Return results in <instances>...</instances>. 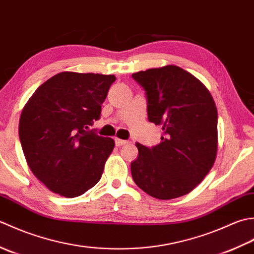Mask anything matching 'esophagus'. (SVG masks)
<instances>
[{"label":"esophagus","instance_id":"obj_1","mask_svg":"<svg viewBox=\"0 0 254 254\" xmlns=\"http://www.w3.org/2000/svg\"><path fill=\"white\" fill-rule=\"evenodd\" d=\"M126 143H128V141L123 140V139H120V138H115V144L117 147L124 146V144H126Z\"/></svg>","mask_w":254,"mask_h":254}]
</instances>
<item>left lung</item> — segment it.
I'll return each mask as SVG.
<instances>
[{
	"mask_svg": "<svg viewBox=\"0 0 254 254\" xmlns=\"http://www.w3.org/2000/svg\"><path fill=\"white\" fill-rule=\"evenodd\" d=\"M147 98L148 121L162 127L161 142L136 143L131 175L139 189L158 199L189 194L213 168L217 153V108L209 91L177 65L132 74Z\"/></svg>",
	"mask_w": 254,
	"mask_h": 254,
	"instance_id": "8db88e82",
	"label": "left lung"
}]
</instances>
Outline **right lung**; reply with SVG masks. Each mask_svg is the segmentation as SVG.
I'll list each match as a JSON object with an SVG mask.
<instances>
[{"instance_id":"obj_1","label":"right lung","mask_w":254,"mask_h":254,"mask_svg":"<svg viewBox=\"0 0 254 254\" xmlns=\"http://www.w3.org/2000/svg\"><path fill=\"white\" fill-rule=\"evenodd\" d=\"M115 75L61 72L23 108L19 140L29 169L51 192L76 197L92 189L115 142L85 130L101 117Z\"/></svg>"}]
</instances>
